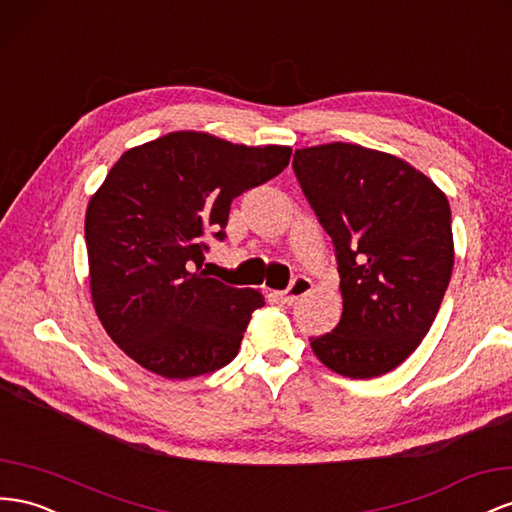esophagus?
Wrapping results in <instances>:
<instances>
[{
    "label": "esophagus",
    "mask_w": 512,
    "mask_h": 512,
    "mask_svg": "<svg viewBox=\"0 0 512 512\" xmlns=\"http://www.w3.org/2000/svg\"><path fill=\"white\" fill-rule=\"evenodd\" d=\"M310 290H312V280L306 278V275H295L293 282H290L288 288L282 290V293H280V299H282L284 303H295L297 299L306 297V295L310 293Z\"/></svg>",
    "instance_id": "esophagus-1"
}]
</instances>
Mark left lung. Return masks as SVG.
<instances>
[{
	"label": "left lung",
	"instance_id": "left-lung-1",
	"mask_svg": "<svg viewBox=\"0 0 512 512\" xmlns=\"http://www.w3.org/2000/svg\"><path fill=\"white\" fill-rule=\"evenodd\" d=\"M293 170L334 241L342 316L310 338L342 377L372 379L418 349L454 265L450 204L407 161L357 144L299 148Z\"/></svg>",
	"mask_w": 512,
	"mask_h": 512
}]
</instances>
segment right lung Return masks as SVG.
Wrapping results in <instances>:
<instances>
[{"label": "right lung", "instance_id": "obj_1", "mask_svg": "<svg viewBox=\"0 0 512 512\" xmlns=\"http://www.w3.org/2000/svg\"><path fill=\"white\" fill-rule=\"evenodd\" d=\"M290 153L176 131L109 170L86 211L90 293L109 338L142 368L189 379L237 357L265 299L209 278L206 237L224 241L232 200L278 176Z\"/></svg>", "mask_w": 512, "mask_h": 512}]
</instances>
